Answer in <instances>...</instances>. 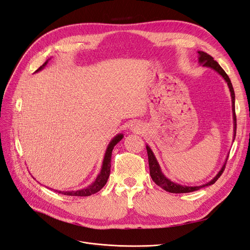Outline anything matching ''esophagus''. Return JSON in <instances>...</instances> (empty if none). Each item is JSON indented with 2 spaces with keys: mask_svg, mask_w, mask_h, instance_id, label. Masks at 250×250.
<instances>
[{
  "mask_svg": "<svg viewBox=\"0 0 250 250\" xmlns=\"http://www.w3.org/2000/svg\"><path fill=\"white\" fill-rule=\"evenodd\" d=\"M131 130H132V132H134V133H140V131H141V125H140L139 123L134 122V123L131 125Z\"/></svg>",
  "mask_w": 250,
  "mask_h": 250,
  "instance_id": "1",
  "label": "esophagus"
}]
</instances>
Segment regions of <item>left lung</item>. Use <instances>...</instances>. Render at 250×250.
Listing matches in <instances>:
<instances>
[{
	"label": "left lung",
	"instance_id": "obj_1",
	"mask_svg": "<svg viewBox=\"0 0 250 250\" xmlns=\"http://www.w3.org/2000/svg\"><path fill=\"white\" fill-rule=\"evenodd\" d=\"M198 62L200 64H203V66L206 67H211L212 69H214L215 71L218 72V74L225 80V82L228 83V86L229 88V91H230V96H231V108H232V118H233V140H235V137H236V130H237V117H236V112H235V91H233V88L231 85L230 80L229 78V76L227 75V72H225L222 67L219 65L218 62L215 61L214 58L212 56H210L208 54L205 53V52H200L198 51ZM146 150H147V156H148V165H149V173L152 181H154L159 187H161L162 189H164L167 192H170V193H189V192H193V191H197L201 188L207 187V186H210V185H213L217 180L220 178V175L222 174L225 165H227V161H225L224 165L222 166L221 170L217 173V175L215 178L208 182L207 184L201 185V186H184V185H180V184H176L171 182L170 180H168L166 176L163 174L162 170H161L160 165L158 163V161L154 155V152L151 151L150 147L148 146H146Z\"/></svg>",
	"mask_w": 250,
	"mask_h": 250
}]
</instances>
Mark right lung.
Segmentation results:
<instances>
[{"label": "right lung", "mask_w": 250, "mask_h": 250, "mask_svg": "<svg viewBox=\"0 0 250 250\" xmlns=\"http://www.w3.org/2000/svg\"><path fill=\"white\" fill-rule=\"evenodd\" d=\"M47 62H49V60H46L36 71L42 70L46 65ZM123 137H124L123 134H118L109 143V146H108L107 150H106V154H104V157L101 172L98 175V178L95 179V181L91 185H89V186H88L87 188L78 190V191H66V192L65 191H57V190H56V191H57L58 193H62V194H64V195H69V196H90V195L94 194V193L99 192L104 186V185H106V183L109 179L112 150H113V148H114L116 144L123 139Z\"/></svg>", "instance_id": "obj_1"}]
</instances>
